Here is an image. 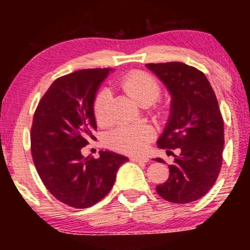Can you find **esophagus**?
<instances>
[{
  "instance_id": "obj_1",
  "label": "esophagus",
  "mask_w": 250,
  "mask_h": 250,
  "mask_svg": "<svg viewBox=\"0 0 250 250\" xmlns=\"http://www.w3.org/2000/svg\"><path fill=\"white\" fill-rule=\"evenodd\" d=\"M130 160L133 162H143V163L149 161L148 157H146V156H131Z\"/></svg>"
}]
</instances>
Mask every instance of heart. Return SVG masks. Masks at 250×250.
<instances>
[{"mask_svg": "<svg viewBox=\"0 0 250 250\" xmlns=\"http://www.w3.org/2000/svg\"><path fill=\"white\" fill-rule=\"evenodd\" d=\"M121 88L141 105H150L162 93L159 81L145 71H134L123 77ZM109 102L110 94L107 89L97 91L93 100V114L97 125L109 123ZM153 135V129L146 125H122L108 134L107 143L122 153L140 154L148 147Z\"/></svg>", "mask_w": 250, "mask_h": 250, "instance_id": "1", "label": "heart"}]
</instances>
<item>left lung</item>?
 <instances>
[{
    "instance_id": "left-lung-1",
    "label": "left lung",
    "mask_w": 250,
    "mask_h": 250,
    "mask_svg": "<svg viewBox=\"0 0 250 250\" xmlns=\"http://www.w3.org/2000/svg\"><path fill=\"white\" fill-rule=\"evenodd\" d=\"M147 68L171 95L170 116L157 147L180 149L169 166V179L156 191L169 202H193L210 190L222 166L225 129L219 102L205 74L191 65L148 63Z\"/></svg>"
}]
</instances>
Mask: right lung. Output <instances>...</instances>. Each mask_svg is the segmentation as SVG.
<instances>
[{"label": "right lung", "instance_id": "obj_1", "mask_svg": "<svg viewBox=\"0 0 250 250\" xmlns=\"http://www.w3.org/2000/svg\"><path fill=\"white\" fill-rule=\"evenodd\" d=\"M109 68L77 70L51 83L39 102L30 131L33 161L43 185L64 205L88 208L113 188L128 157L105 150L84 157L82 148L96 140L93 100Z\"/></svg>", "mask_w": 250, "mask_h": 250}]
</instances>
